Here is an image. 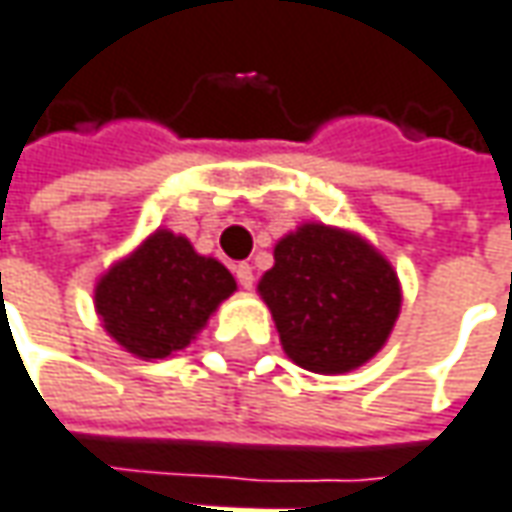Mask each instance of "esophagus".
Listing matches in <instances>:
<instances>
[{
	"label": "esophagus",
	"mask_w": 512,
	"mask_h": 512,
	"mask_svg": "<svg viewBox=\"0 0 512 512\" xmlns=\"http://www.w3.org/2000/svg\"><path fill=\"white\" fill-rule=\"evenodd\" d=\"M235 277H238V283L246 291L255 286V272H252V266H249V263H240L238 269H235Z\"/></svg>",
	"instance_id": "obj_1"
}]
</instances>
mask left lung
Here are the masks:
<instances>
[{"mask_svg": "<svg viewBox=\"0 0 512 512\" xmlns=\"http://www.w3.org/2000/svg\"><path fill=\"white\" fill-rule=\"evenodd\" d=\"M257 294L286 357L314 374H348L374 360L402 309L391 260L357 232L314 221L274 243Z\"/></svg>", "mask_w": 512, "mask_h": 512, "instance_id": "1", "label": "left lung"}]
</instances>
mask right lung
<instances>
[{
  "label": "right lung",
  "instance_id": "1",
  "mask_svg": "<svg viewBox=\"0 0 512 512\" xmlns=\"http://www.w3.org/2000/svg\"><path fill=\"white\" fill-rule=\"evenodd\" d=\"M238 291L232 272L169 229H155L98 277L93 303L104 331L138 360H167Z\"/></svg>",
  "mask_w": 512,
  "mask_h": 512
}]
</instances>
